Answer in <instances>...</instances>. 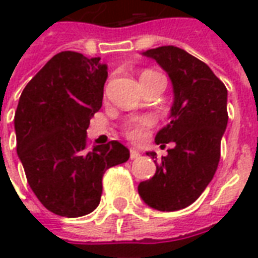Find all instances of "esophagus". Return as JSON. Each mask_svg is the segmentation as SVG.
Instances as JSON below:
<instances>
[{
	"mask_svg": "<svg viewBox=\"0 0 258 258\" xmlns=\"http://www.w3.org/2000/svg\"><path fill=\"white\" fill-rule=\"evenodd\" d=\"M141 155H140V152L137 151V149H131L130 151V157H131V160H134V159H138Z\"/></svg>",
	"mask_w": 258,
	"mask_h": 258,
	"instance_id": "obj_1",
	"label": "esophagus"
}]
</instances>
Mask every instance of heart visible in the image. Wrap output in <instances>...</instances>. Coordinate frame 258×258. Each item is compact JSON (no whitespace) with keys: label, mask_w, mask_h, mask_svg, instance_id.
<instances>
[{"label":"heart","mask_w":258,"mask_h":258,"mask_svg":"<svg viewBox=\"0 0 258 258\" xmlns=\"http://www.w3.org/2000/svg\"><path fill=\"white\" fill-rule=\"evenodd\" d=\"M155 72H151V70H146L144 73L141 74V77L144 76H148V74H153ZM153 124V120L151 117H144L138 118V120H134V121H130L125 128H124V134L128 138L130 141H134V142H140L146 137V130L151 127Z\"/></svg>","instance_id":"obj_1"}]
</instances>
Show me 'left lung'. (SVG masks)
<instances>
[{"label": "left lung", "mask_w": 258, "mask_h": 258, "mask_svg": "<svg viewBox=\"0 0 258 258\" xmlns=\"http://www.w3.org/2000/svg\"><path fill=\"white\" fill-rule=\"evenodd\" d=\"M168 74L174 92L170 123L156 134L162 148L173 144L157 162L156 173L138 185L146 205L160 211H175L192 205L216 174L221 138L228 124V91L211 69L174 45L142 52Z\"/></svg>", "instance_id": "8db88e82"}]
</instances>
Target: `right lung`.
Listing matches in <instances>:
<instances>
[{"instance_id":"obj_1","label":"right lung","mask_w":258,"mask_h":258,"mask_svg":"<svg viewBox=\"0 0 258 258\" xmlns=\"http://www.w3.org/2000/svg\"><path fill=\"white\" fill-rule=\"evenodd\" d=\"M107 66L83 53H56L29 81L15 113L16 151L42 206L68 218L85 216L101 202L102 177L125 163L118 141L87 149V128L102 106Z\"/></svg>"}]
</instances>
